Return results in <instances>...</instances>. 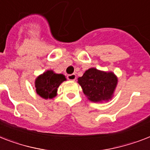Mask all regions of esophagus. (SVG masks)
<instances>
[{
    "label": "esophagus",
    "mask_w": 150,
    "mask_h": 150,
    "mask_svg": "<svg viewBox=\"0 0 150 150\" xmlns=\"http://www.w3.org/2000/svg\"><path fill=\"white\" fill-rule=\"evenodd\" d=\"M67 79L70 80V81H75V79H76V75L75 74H71V75H68L67 76Z\"/></svg>",
    "instance_id": "1"
}]
</instances>
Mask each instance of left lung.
Returning <instances> with one entry per match:
<instances>
[{"label": "left lung", "instance_id": "8db88e82", "mask_svg": "<svg viewBox=\"0 0 150 150\" xmlns=\"http://www.w3.org/2000/svg\"><path fill=\"white\" fill-rule=\"evenodd\" d=\"M78 83L88 100L93 103H103L113 97L118 85V77L112 71L90 68L78 79Z\"/></svg>", "mask_w": 150, "mask_h": 150}]
</instances>
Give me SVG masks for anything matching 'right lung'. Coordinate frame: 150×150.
Wrapping results in <instances>:
<instances>
[{"label":"right lung","instance_id":"add662e5","mask_svg":"<svg viewBox=\"0 0 150 150\" xmlns=\"http://www.w3.org/2000/svg\"><path fill=\"white\" fill-rule=\"evenodd\" d=\"M64 81H66V78L63 74L55 73L53 70H47L35 79V90L41 98L52 99L57 96L58 87Z\"/></svg>","mask_w":150,"mask_h":150}]
</instances>
